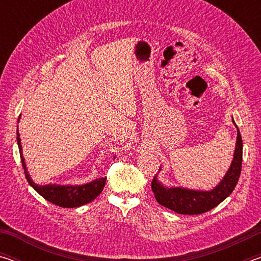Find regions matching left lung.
Wrapping results in <instances>:
<instances>
[{
  "mask_svg": "<svg viewBox=\"0 0 261 261\" xmlns=\"http://www.w3.org/2000/svg\"><path fill=\"white\" fill-rule=\"evenodd\" d=\"M232 123L237 129V140L233 158L226 175L220 183L210 191L191 190L180 187H166L158 180V175L153 178L152 190L159 204L178 214L196 215L208 212L221 204L235 189L242 170L243 140L235 121ZM161 170V168H160Z\"/></svg>",
  "mask_w": 261,
  "mask_h": 261,
  "instance_id": "left-lung-1",
  "label": "left lung"
}]
</instances>
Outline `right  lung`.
I'll return each instance as SVG.
<instances>
[{
    "instance_id": "add662e5",
    "label": "right lung",
    "mask_w": 261,
    "mask_h": 261,
    "mask_svg": "<svg viewBox=\"0 0 261 261\" xmlns=\"http://www.w3.org/2000/svg\"><path fill=\"white\" fill-rule=\"evenodd\" d=\"M19 120H20V115L18 117V122ZM17 143H18V147H19L21 165H23L24 173L29 184L35 190V191L40 194L41 197H43L46 200L51 202V204L60 207H64V208L79 207L93 201L103 190L106 179H107L106 177L96 178L86 184H81V185H60V184L39 185L37 183H34L33 179L31 178V176L29 174L28 168H26L25 159L23 156V151H21V144H20L18 130H17Z\"/></svg>"
}]
</instances>
